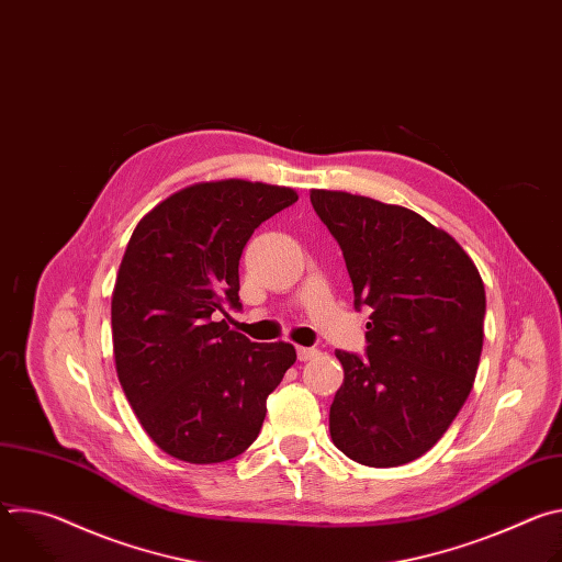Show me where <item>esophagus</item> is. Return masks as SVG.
<instances>
[{
  "mask_svg": "<svg viewBox=\"0 0 562 562\" xmlns=\"http://www.w3.org/2000/svg\"><path fill=\"white\" fill-rule=\"evenodd\" d=\"M317 356H319V351L313 349V347H297V360H300V362L313 360V358H317Z\"/></svg>",
  "mask_w": 562,
  "mask_h": 562,
  "instance_id": "esophagus-1",
  "label": "esophagus"
}]
</instances>
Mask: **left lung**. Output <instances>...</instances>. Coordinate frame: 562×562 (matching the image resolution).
Instances as JSON below:
<instances>
[{
    "label": "left lung",
    "mask_w": 562,
    "mask_h": 562,
    "mask_svg": "<svg viewBox=\"0 0 562 562\" xmlns=\"http://www.w3.org/2000/svg\"><path fill=\"white\" fill-rule=\"evenodd\" d=\"M338 239L356 308L369 306L367 356L336 351L345 382L329 412L334 445L367 467L427 453L473 386L485 284L456 239L412 209L311 189Z\"/></svg>",
    "instance_id": "obj_1"
}]
</instances>
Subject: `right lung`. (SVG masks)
I'll return each instance as SVG.
<instances>
[{
  "instance_id": "right-lung-1",
  "label": "right lung",
  "mask_w": 562,
  "mask_h": 562,
  "mask_svg": "<svg viewBox=\"0 0 562 562\" xmlns=\"http://www.w3.org/2000/svg\"><path fill=\"white\" fill-rule=\"evenodd\" d=\"M297 193L249 180L191 184L135 226L111 297L113 356L139 425L169 456L224 462L258 438L267 397L295 362L289 342L228 329L239 256Z\"/></svg>"
}]
</instances>
